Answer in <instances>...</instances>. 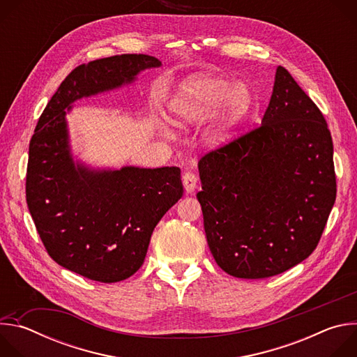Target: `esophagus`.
<instances>
[{
    "label": "esophagus",
    "instance_id": "esophagus-1",
    "mask_svg": "<svg viewBox=\"0 0 357 357\" xmlns=\"http://www.w3.org/2000/svg\"><path fill=\"white\" fill-rule=\"evenodd\" d=\"M182 183H183V188L188 193H192L195 189H196V185H197V178L193 172H185L183 176H182Z\"/></svg>",
    "mask_w": 357,
    "mask_h": 357
}]
</instances>
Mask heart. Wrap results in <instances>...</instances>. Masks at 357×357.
<instances>
[{"label":"heart","instance_id":"1","mask_svg":"<svg viewBox=\"0 0 357 357\" xmlns=\"http://www.w3.org/2000/svg\"><path fill=\"white\" fill-rule=\"evenodd\" d=\"M222 106L227 126L244 119L251 106L252 94L243 83H231L222 76L193 75L181 83L169 101V117L175 126L203 121Z\"/></svg>","mask_w":357,"mask_h":357}]
</instances>
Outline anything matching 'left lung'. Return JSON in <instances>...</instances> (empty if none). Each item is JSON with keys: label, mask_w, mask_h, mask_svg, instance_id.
I'll return each instance as SVG.
<instances>
[{"label": "left lung", "mask_w": 357, "mask_h": 357, "mask_svg": "<svg viewBox=\"0 0 357 357\" xmlns=\"http://www.w3.org/2000/svg\"><path fill=\"white\" fill-rule=\"evenodd\" d=\"M196 195L218 266L281 274L317 248L336 199L333 142L317 105L278 66L261 124L199 161Z\"/></svg>", "instance_id": "8db88e82"}]
</instances>
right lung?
Wrapping results in <instances>:
<instances>
[{
  "instance_id": "right-lung-1",
  "label": "right lung",
  "mask_w": 357,
  "mask_h": 357,
  "mask_svg": "<svg viewBox=\"0 0 357 357\" xmlns=\"http://www.w3.org/2000/svg\"><path fill=\"white\" fill-rule=\"evenodd\" d=\"M160 66L154 56L134 54L77 66L49 100L29 142L26 203L38 234L59 266L93 281L117 282L138 271L152 231L183 186L178 167L100 171L75 164L65 109Z\"/></svg>"
}]
</instances>
